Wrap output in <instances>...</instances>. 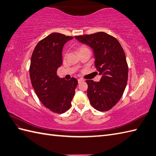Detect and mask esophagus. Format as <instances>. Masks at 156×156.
Wrapping results in <instances>:
<instances>
[{
    "label": "esophagus",
    "mask_w": 156,
    "mask_h": 156,
    "mask_svg": "<svg viewBox=\"0 0 156 156\" xmlns=\"http://www.w3.org/2000/svg\"><path fill=\"white\" fill-rule=\"evenodd\" d=\"M83 81H84V79H82V78H79V79L78 80V83H80V82H83Z\"/></svg>",
    "instance_id": "34e87169"
}]
</instances>
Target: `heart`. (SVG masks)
I'll return each mask as SVG.
<instances>
[{"mask_svg": "<svg viewBox=\"0 0 156 156\" xmlns=\"http://www.w3.org/2000/svg\"><path fill=\"white\" fill-rule=\"evenodd\" d=\"M86 49H88V48H87V47H86L85 46H79L77 48V51L79 53V52H80L83 51V50H86Z\"/></svg>", "mask_w": 156, "mask_h": 156, "instance_id": "heart-1", "label": "heart"}]
</instances>
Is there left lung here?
<instances>
[{"label":"left lung","instance_id":"1","mask_svg":"<svg viewBox=\"0 0 156 156\" xmlns=\"http://www.w3.org/2000/svg\"><path fill=\"white\" fill-rule=\"evenodd\" d=\"M75 38L92 48L96 68L102 75L100 82L86 81L90 102L98 111L110 110L120 100L127 84L128 66L124 50L116 38L104 32Z\"/></svg>","mask_w":156,"mask_h":156}]
</instances>
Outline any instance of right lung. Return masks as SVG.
Wrapping results in <instances>:
<instances>
[{"label":"right lung","instance_id":"add662e5","mask_svg":"<svg viewBox=\"0 0 156 156\" xmlns=\"http://www.w3.org/2000/svg\"><path fill=\"white\" fill-rule=\"evenodd\" d=\"M73 38L70 36L52 33L39 41L32 52L30 77L38 99L45 107L56 114L70 109L78 80L59 78L57 70L62 64L63 46Z\"/></svg>","mask_w":156,"mask_h":156}]
</instances>
